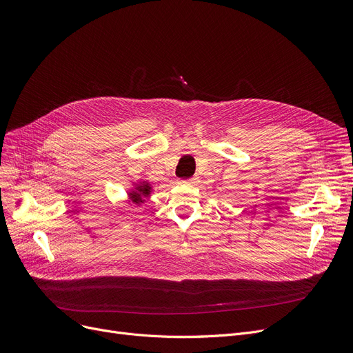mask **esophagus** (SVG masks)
<instances>
[{"label":"esophagus","instance_id":"1","mask_svg":"<svg viewBox=\"0 0 353 353\" xmlns=\"http://www.w3.org/2000/svg\"><path fill=\"white\" fill-rule=\"evenodd\" d=\"M182 183H187V185H192V183H195V179L191 178V179H185V181H181Z\"/></svg>","mask_w":353,"mask_h":353}]
</instances>
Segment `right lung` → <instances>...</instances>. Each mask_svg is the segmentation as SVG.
Masks as SVG:
<instances>
[{
    "label": "right lung",
    "instance_id": "1",
    "mask_svg": "<svg viewBox=\"0 0 353 353\" xmlns=\"http://www.w3.org/2000/svg\"><path fill=\"white\" fill-rule=\"evenodd\" d=\"M154 187L152 183H149L146 179H138L135 182H132L128 191H126V199L125 203L130 208H137L142 207L146 201L152 195Z\"/></svg>",
    "mask_w": 353,
    "mask_h": 353
}]
</instances>
